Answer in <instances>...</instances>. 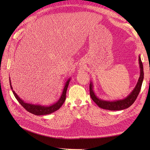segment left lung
Masks as SVG:
<instances>
[{"instance_id": "8db88e82", "label": "left lung", "mask_w": 150, "mask_h": 150, "mask_svg": "<svg viewBox=\"0 0 150 150\" xmlns=\"http://www.w3.org/2000/svg\"><path fill=\"white\" fill-rule=\"evenodd\" d=\"M139 61L140 71V76L136 87L131 92L129 95L127 96V97H126L125 98L122 100H119L115 101H105L100 99L96 96L95 93H94L93 91V84L92 83V82H91L89 86V91L90 96L92 100L95 102L100 108L105 109L111 110V111H120V110L127 109L131 106L136 100L140 91L144 77L143 64L142 62L141 61L140 56L139 57Z\"/></svg>"}]
</instances>
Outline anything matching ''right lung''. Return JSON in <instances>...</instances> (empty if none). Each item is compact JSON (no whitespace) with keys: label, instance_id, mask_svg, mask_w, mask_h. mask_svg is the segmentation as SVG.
<instances>
[{"label":"right lung","instance_id":"1","mask_svg":"<svg viewBox=\"0 0 150 150\" xmlns=\"http://www.w3.org/2000/svg\"><path fill=\"white\" fill-rule=\"evenodd\" d=\"M70 81V78H69V79L66 81V83L65 84L64 88V89H63V91H62V95H61L60 98L58 100V101L57 102H56L54 104L52 105L49 106H41V105H33V104L25 103V102L23 101V100L21 99L17 94L13 90L10 78V88L12 89L13 93L14 94L15 98L17 99V100L19 101V103L23 108H24L27 111H28L29 112L33 114L36 115H42L50 114L51 113H53L54 111H57L58 109H59L61 108V106L62 105V104L64 103L65 100H66V92H67V89Z\"/></svg>","mask_w":150,"mask_h":150}]
</instances>
